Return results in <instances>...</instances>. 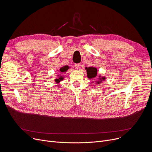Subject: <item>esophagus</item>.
Segmentation results:
<instances>
[{
	"mask_svg": "<svg viewBox=\"0 0 152 152\" xmlns=\"http://www.w3.org/2000/svg\"><path fill=\"white\" fill-rule=\"evenodd\" d=\"M80 66H81V64L80 63H76V64H75V67H76V69H78Z\"/></svg>",
	"mask_w": 152,
	"mask_h": 152,
	"instance_id": "1",
	"label": "esophagus"
}]
</instances>
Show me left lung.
<instances>
[{"mask_svg":"<svg viewBox=\"0 0 152 152\" xmlns=\"http://www.w3.org/2000/svg\"><path fill=\"white\" fill-rule=\"evenodd\" d=\"M87 73V77L89 78H94L97 76V69L93 67H89L86 68ZM104 77H102V79H104ZM97 83H99L98 82Z\"/></svg>","mask_w":152,"mask_h":152,"instance_id":"1","label":"left lung"}]
</instances>
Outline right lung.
Listing matches in <instances>:
<instances>
[{"instance_id": "1", "label": "right lung", "mask_w": 152, "mask_h": 152, "mask_svg": "<svg viewBox=\"0 0 152 152\" xmlns=\"http://www.w3.org/2000/svg\"><path fill=\"white\" fill-rule=\"evenodd\" d=\"M68 69V66H63V67L61 68L60 69V72H65V71H66ZM62 79H63V78H62L61 77H59V79H55V82H56V83H59V82Z\"/></svg>"}]
</instances>
